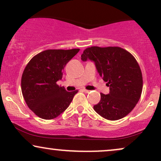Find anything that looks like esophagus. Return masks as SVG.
Returning <instances> with one entry per match:
<instances>
[{
  "label": "esophagus",
  "instance_id": "34e87169",
  "mask_svg": "<svg viewBox=\"0 0 161 161\" xmlns=\"http://www.w3.org/2000/svg\"><path fill=\"white\" fill-rule=\"evenodd\" d=\"M82 91L84 92L85 93H88V92H89V91H88V90H86V89H83Z\"/></svg>",
  "mask_w": 161,
  "mask_h": 161
}]
</instances>
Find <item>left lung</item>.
<instances>
[{
  "mask_svg": "<svg viewBox=\"0 0 161 161\" xmlns=\"http://www.w3.org/2000/svg\"><path fill=\"white\" fill-rule=\"evenodd\" d=\"M82 61L95 63L100 76L110 88L101 93V101L94 106L96 113L109 120H117L129 114L139 101L143 80L135 57L119 47H91L83 51Z\"/></svg>",
  "mask_w": 161,
  "mask_h": 161,
  "instance_id": "8db88e82",
  "label": "left lung"
}]
</instances>
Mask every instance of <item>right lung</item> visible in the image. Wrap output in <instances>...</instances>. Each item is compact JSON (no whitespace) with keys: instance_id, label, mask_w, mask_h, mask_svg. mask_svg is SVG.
<instances>
[{"instance_id":"right-lung-1","label":"right lung","mask_w":161,"mask_h":161,"mask_svg":"<svg viewBox=\"0 0 161 161\" xmlns=\"http://www.w3.org/2000/svg\"><path fill=\"white\" fill-rule=\"evenodd\" d=\"M79 49L46 50L32 57L24 69L21 89L29 109L42 119L61 114L78 91L69 92L57 85L66 64Z\"/></svg>"}]
</instances>
